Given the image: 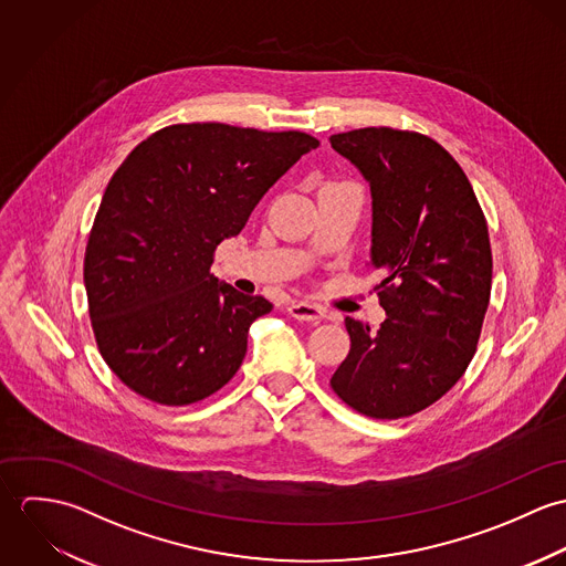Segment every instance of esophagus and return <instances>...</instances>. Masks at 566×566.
<instances>
[{"label": "esophagus", "instance_id": "esophagus-1", "mask_svg": "<svg viewBox=\"0 0 566 566\" xmlns=\"http://www.w3.org/2000/svg\"><path fill=\"white\" fill-rule=\"evenodd\" d=\"M287 312H290V316H292V318L303 321V323L318 324L324 318V312L321 307L310 305V303H303V301L292 303V305L287 307Z\"/></svg>", "mask_w": 566, "mask_h": 566}]
</instances>
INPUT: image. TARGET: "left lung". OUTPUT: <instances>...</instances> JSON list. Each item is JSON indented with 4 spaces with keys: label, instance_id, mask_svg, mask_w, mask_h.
Returning a JSON list of instances; mask_svg holds the SVG:
<instances>
[{
    "label": "left lung",
    "instance_id": "obj_1",
    "mask_svg": "<svg viewBox=\"0 0 566 566\" xmlns=\"http://www.w3.org/2000/svg\"><path fill=\"white\" fill-rule=\"evenodd\" d=\"M373 191L368 265L388 318H346L350 350L333 392L364 416L397 420L442 399L467 373L492 285L484 211L458 161L431 137L388 126L328 137Z\"/></svg>",
    "mask_w": 566,
    "mask_h": 566
}]
</instances>
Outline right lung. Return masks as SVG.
<instances>
[{
    "label": "right lung",
    "mask_w": 566,
    "mask_h": 566,
    "mask_svg": "<svg viewBox=\"0 0 566 566\" xmlns=\"http://www.w3.org/2000/svg\"><path fill=\"white\" fill-rule=\"evenodd\" d=\"M321 142L220 122L165 126L117 167L95 213L84 287L99 355L139 397L196 403L240 370L263 296L218 283V243Z\"/></svg>",
    "instance_id": "1"
}]
</instances>
